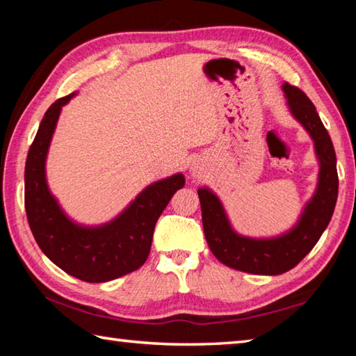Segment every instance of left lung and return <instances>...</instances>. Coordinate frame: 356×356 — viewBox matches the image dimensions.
<instances>
[{
    "mask_svg": "<svg viewBox=\"0 0 356 356\" xmlns=\"http://www.w3.org/2000/svg\"><path fill=\"white\" fill-rule=\"evenodd\" d=\"M286 104L295 120H298L314 143L318 161L316 190L301 209L295 225L273 237H250L232 227L220 197L209 188L197 190L201 201L202 226L210 251L221 264L252 275H281L293 268L314 248L333 216L337 200V170L333 143L323 127L316 106L303 91L282 84Z\"/></svg>",
    "mask_w": 356,
    "mask_h": 356,
    "instance_id": "8db88e82",
    "label": "left lung"
}]
</instances>
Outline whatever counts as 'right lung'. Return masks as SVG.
<instances>
[{
    "label": "right lung",
    "instance_id": "add662e5",
    "mask_svg": "<svg viewBox=\"0 0 356 356\" xmlns=\"http://www.w3.org/2000/svg\"><path fill=\"white\" fill-rule=\"evenodd\" d=\"M75 94L56 100L39 125L25 166V209L31 232L50 261L86 282H106L135 272L146 262L155 222L174 193L185 185L182 172L147 185L118 216L88 226L72 220L47 182V155L59 114Z\"/></svg>",
    "mask_w": 356,
    "mask_h": 356
}]
</instances>
